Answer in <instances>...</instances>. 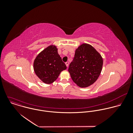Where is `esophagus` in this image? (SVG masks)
<instances>
[{"instance_id": "obj_1", "label": "esophagus", "mask_w": 133, "mask_h": 133, "mask_svg": "<svg viewBox=\"0 0 133 133\" xmlns=\"http://www.w3.org/2000/svg\"><path fill=\"white\" fill-rule=\"evenodd\" d=\"M65 63V65H66V66L67 67H68V66H69V62H68V61H67V62H66Z\"/></svg>"}]
</instances>
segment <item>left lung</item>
Listing matches in <instances>:
<instances>
[{
  "instance_id": "8db88e82",
  "label": "left lung",
  "mask_w": 133,
  "mask_h": 133,
  "mask_svg": "<svg viewBox=\"0 0 133 133\" xmlns=\"http://www.w3.org/2000/svg\"><path fill=\"white\" fill-rule=\"evenodd\" d=\"M102 65L103 59L100 53L91 45L84 43L76 49L68 71L78 87L86 88L98 79Z\"/></svg>"
}]
</instances>
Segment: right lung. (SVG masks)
<instances>
[{
  "instance_id": "obj_1",
  "label": "right lung",
  "mask_w": 133,
  "mask_h": 133,
  "mask_svg": "<svg viewBox=\"0 0 133 133\" xmlns=\"http://www.w3.org/2000/svg\"><path fill=\"white\" fill-rule=\"evenodd\" d=\"M34 71L38 78L46 84L54 82L60 73L66 69L55 45H50L36 56L33 63Z\"/></svg>"
}]
</instances>
